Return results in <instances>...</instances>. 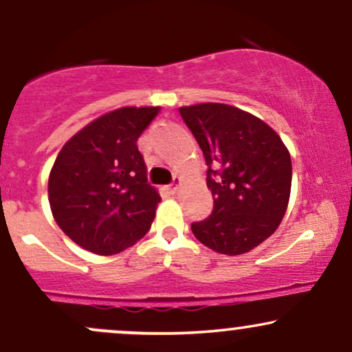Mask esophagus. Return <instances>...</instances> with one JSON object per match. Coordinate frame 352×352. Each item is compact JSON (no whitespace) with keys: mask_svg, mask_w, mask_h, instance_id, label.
<instances>
[{"mask_svg":"<svg viewBox=\"0 0 352 352\" xmlns=\"http://www.w3.org/2000/svg\"><path fill=\"white\" fill-rule=\"evenodd\" d=\"M180 184H182V179H180V177H175V179H173L172 184L168 185V190H170L172 193H173V192H177V188L180 187Z\"/></svg>","mask_w":352,"mask_h":352,"instance_id":"esophagus-1","label":"esophagus"}]
</instances>
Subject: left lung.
I'll return each instance as SVG.
<instances>
[{"mask_svg":"<svg viewBox=\"0 0 352 352\" xmlns=\"http://www.w3.org/2000/svg\"><path fill=\"white\" fill-rule=\"evenodd\" d=\"M204 152L212 215L192 223L197 240L235 256L263 243L280 227L292 192V157L280 135L228 104L180 107Z\"/></svg>","mask_w":352,"mask_h":352,"instance_id":"1","label":"left lung"}]
</instances>
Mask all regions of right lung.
I'll return each mask as SVG.
<instances>
[{
    "label": "right lung",
    "instance_id": "right-lung-1",
    "mask_svg": "<svg viewBox=\"0 0 352 352\" xmlns=\"http://www.w3.org/2000/svg\"><path fill=\"white\" fill-rule=\"evenodd\" d=\"M160 107H120L72 135L56 157L47 195L52 217L96 254L124 252L151 228L160 195L147 184L137 140Z\"/></svg>",
    "mask_w": 352,
    "mask_h": 352
}]
</instances>
